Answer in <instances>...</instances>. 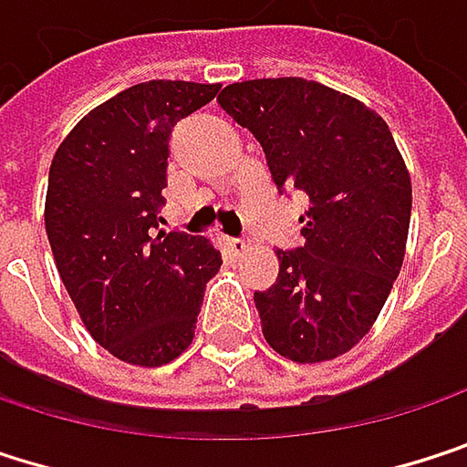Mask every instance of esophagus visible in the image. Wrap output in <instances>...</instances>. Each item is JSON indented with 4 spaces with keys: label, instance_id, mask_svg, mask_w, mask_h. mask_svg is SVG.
Listing matches in <instances>:
<instances>
[{
    "label": "esophagus",
    "instance_id": "esophagus-1",
    "mask_svg": "<svg viewBox=\"0 0 467 467\" xmlns=\"http://www.w3.org/2000/svg\"><path fill=\"white\" fill-rule=\"evenodd\" d=\"M225 247H228L231 255H244V253L250 250V242H247L244 236H228V239H225Z\"/></svg>",
    "mask_w": 467,
    "mask_h": 467
}]
</instances>
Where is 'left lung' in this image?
Listing matches in <instances>:
<instances>
[{
    "mask_svg": "<svg viewBox=\"0 0 467 467\" xmlns=\"http://www.w3.org/2000/svg\"><path fill=\"white\" fill-rule=\"evenodd\" d=\"M217 103L264 146L280 192L310 195L302 247L277 250L275 285L255 291L264 337L299 364L343 356L375 324L405 258L410 176L391 130L307 78L231 84Z\"/></svg>",
    "mask_w": 467,
    "mask_h": 467,
    "instance_id": "8db88e82",
    "label": "left lung"
}]
</instances>
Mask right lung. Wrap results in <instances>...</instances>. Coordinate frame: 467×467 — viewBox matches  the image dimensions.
Here are the masks:
<instances>
[{"label":"right lung","instance_id":"right-lung-1","mask_svg":"<svg viewBox=\"0 0 467 467\" xmlns=\"http://www.w3.org/2000/svg\"><path fill=\"white\" fill-rule=\"evenodd\" d=\"M220 84L146 81L106 100L59 143L46 195V234L59 277L89 335L138 367L173 361L192 343L220 250L160 231L168 140Z\"/></svg>","mask_w":467,"mask_h":467}]
</instances>
